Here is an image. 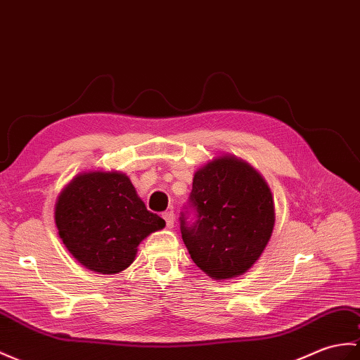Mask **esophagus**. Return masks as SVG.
<instances>
[{
  "label": "esophagus",
  "instance_id": "obj_1",
  "mask_svg": "<svg viewBox=\"0 0 360 360\" xmlns=\"http://www.w3.org/2000/svg\"><path fill=\"white\" fill-rule=\"evenodd\" d=\"M162 218L165 221L167 229H173V225H174V213L173 212H165L162 214Z\"/></svg>",
  "mask_w": 360,
  "mask_h": 360
}]
</instances>
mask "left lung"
I'll list each match as a JSON object with an SVG mask.
<instances>
[{
  "label": "left lung",
  "instance_id": "left-lung-1",
  "mask_svg": "<svg viewBox=\"0 0 360 360\" xmlns=\"http://www.w3.org/2000/svg\"><path fill=\"white\" fill-rule=\"evenodd\" d=\"M190 202L196 222L181 218L193 262L214 281L245 274L269 244L276 214L269 184L235 155L213 158L195 172Z\"/></svg>",
  "mask_w": 360,
  "mask_h": 360
}]
</instances>
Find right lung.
<instances>
[{
  "label": "right lung",
  "mask_w": 360,
  "mask_h": 360,
  "mask_svg": "<svg viewBox=\"0 0 360 360\" xmlns=\"http://www.w3.org/2000/svg\"><path fill=\"white\" fill-rule=\"evenodd\" d=\"M55 224L72 256L99 274L127 269L141 242L165 227L147 210L127 174L116 170L78 173L56 199Z\"/></svg>",
  "instance_id": "right-lung-1"
}]
</instances>
